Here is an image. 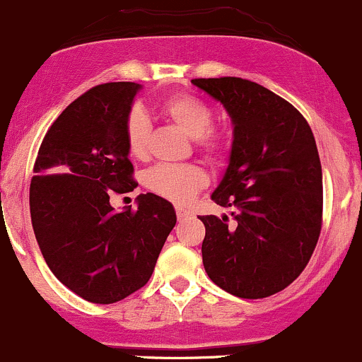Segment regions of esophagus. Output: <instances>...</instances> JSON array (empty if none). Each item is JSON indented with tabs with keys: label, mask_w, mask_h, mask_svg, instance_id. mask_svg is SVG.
<instances>
[{
	"label": "esophagus",
	"mask_w": 362,
	"mask_h": 362,
	"mask_svg": "<svg viewBox=\"0 0 362 362\" xmlns=\"http://www.w3.org/2000/svg\"><path fill=\"white\" fill-rule=\"evenodd\" d=\"M176 214H177V218H180V220H185V218L189 216V211L185 209V207L177 206L176 207Z\"/></svg>",
	"instance_id": "34e87169"
}]
</instances>
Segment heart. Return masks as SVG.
Masks as SVG:
<instances>
[{
  "instance_id": "heart-1",
  "label": "heart",
  "mask_w": 362,
  "mask_h": 362,
  "mask_svg": "<svg viewBox=\"0 0 362 362\" xmlns=\"http://www.w3.org/2000/svg\"><path fill=\"white\" fill-rule=\"evenodd\" d=\"M163 116L193 139L195 151L209 163H221L230 153V137L223 128L213 127V109L192 93H174L160 105ZM151 121L142 110L134 109L124 119V141L132 158L146 160L151 144ZM144 185L149 192L186 204L207 185V176L197 165H169L160 163L146 173Z\"/></svg>"
}]
</instances>
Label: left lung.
I'll list each match as a JSON object with an SVG mask.
<instances>
[{"label": "left lung", "mask_w": 362, "mask_h": 362, "mask_svg": "<svg viewBox=\"0 0 362 362\" xmlns=\"http://www.w3.org/2000/svg\"><path fill=\"white\" fill-rule=\"evenodd\" d=\"M234 123L230 162L211 200L228 216H200L202 262L220 288L262 299L310 262L322 228V167L313 132L292 103L241 77L193 78Z\"/></svg>", "instance_id": "left-lung-1"}]
</instances>
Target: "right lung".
I'll return each mask as SVG.
<instances>
[{
  "label": "right lung",
  "instance_id": "obj_1",
  "mask_svg": "<svg viewBox=\"0 0 362 362\" xmlns=\"http://www.w3.org/2000/svg\"><path fill=\"white\" fill-rule=\"evenodd\" d=\"M139 89L107 82L86 91L51 124L35 160L30 211L42 255L64 287L95 304L144 287L176 225L173 204L155 193L121 213L109 202L137 188L124 119Z\"/></svg>",
  "mask_w": 362,
  "mask_h": 362
}]
</instances>
